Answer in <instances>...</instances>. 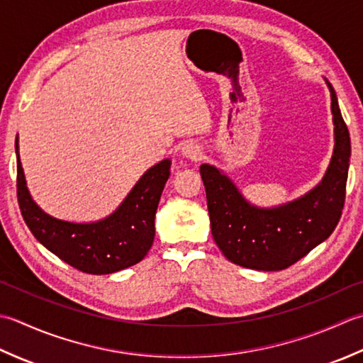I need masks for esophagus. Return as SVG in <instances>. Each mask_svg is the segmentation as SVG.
<instances>
[{"label":"esophagus","instance_id":"esophagus-1","mask_svg":"<svg viewBox=\"0 0 363 363\" xmlns=\"http://www.w3.org/2000/svg\"><path fill=\"white\" fill-rule=\"evenodd\" d=\"M182 153L184 155L186 158H191V160H199L202 157V152H201V147H199L197 144H184L182 147Z\"/></svg>","mask_w":363,"mask_h":363}]
</instances>
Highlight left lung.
Listing matches in <instances>:
<instances>
[{
	"label": "left lung",
	"mask_w": 363,
	"mask_h": 363,
	"mask_svg": "<svg viewBox=\"0 0 363 363\" xmlns=\"http://www.w3.org/2000/svg\"><path fill=\"white\" fill-rule=\"evenodd\" d=\"M328 86L335 125L334 157L323 182L304 197L279 208H257L216 167L201 166L211 235L232 263L258 271L286 269L337 227L345 206L351 139L334 87Z\"/></svg>",
	"instance_id": "obj_1"
}]
</instances>
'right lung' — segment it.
I'll list each match as a JSON object with an SVG mask.
<instances>
[{
	"label": "right lung",
	"instance_id": "right-lung-1",
	"mask_svg": "<svg viewBox=\"0 0 363 363\" xmlns=\"http://www.w3.org/2000/svg\"><path fill=\"white\" fill-rule=\"evenodd\" d=\"M17 152V199L29 230L50 252L86 274H111L139 263L155 238V213L171 175V161L150 167L109 218L73 224L43 213L29 196Z\"/></svg>",
	"mask_w": 363,
	"mask_h": 363
}]
</instances>
